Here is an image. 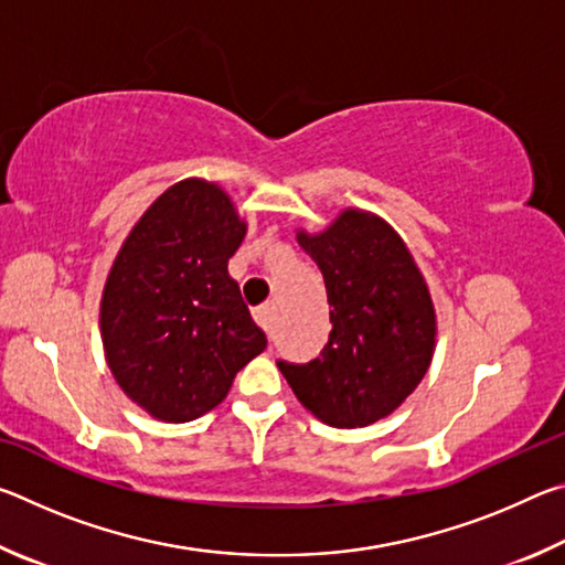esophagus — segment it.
<instances>
[{"instance_id":"obj_1","label":"esophagus","mask_w":565,"mask_h":565,"mask_svg":"<svg viewBox=\"0 0 565 565\" xmlns=\"http://www.w3.org/2000/svg\"><path fill=\"white\" fill-rule=\"evenodd\" d=\"M254 321L259 323V327H262L266 333H271V323H274V306H271V303H264V306H259V309L254 311Z\"/></svg>"}]
</instances>
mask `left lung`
I'll use <instances>...</instances> for the list:
<instances>
[{"label":"left lung","mask_w":565,"mask_h":565,"mask_svg":"<svg viewBox=\"0 0 565 565\" xmlns=\"http://www.w3.org/2000/svg\"><path fill=\"white\" fill-rule=\"evenodd\" d=\"M299 244L323 274L331 333L317 359L276 366L323 424L369 426L401 406L431 363V296L406 244L376 216L343 212Z\"/></svg>","instance_id":"1"}]
</instances>
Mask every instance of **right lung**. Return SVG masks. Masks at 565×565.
<instances>
[{
    "mask_svg": "<svg viewBox=\"0 0 565 565\" xmlns=\"http://www.w3.org/2000/svg\"><path fill=\"white\" fill-rule=\"evenodd\" d=\"M244 234L222 189L186 179L147 209L111 266L104 351L124 394L154 418L181 424L212 411L266 349L226 271Z\"/></svg>",
    "mask_w": 565,
    "mask_h": 565,
    "instance_id": "1",
    "label": "right lung"
}]
</instances>
